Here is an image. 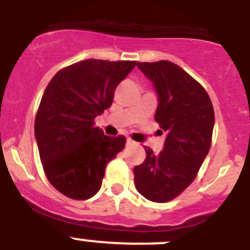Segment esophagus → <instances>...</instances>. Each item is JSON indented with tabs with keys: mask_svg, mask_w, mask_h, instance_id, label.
Here are the masks:
<instances>
[{
	"mask_svg": "<svg viewBox=\"0 0 250 250\" xmlns=\"http://www.w3.org/2000/svg\"><path fill=\"white\" fill-rule=\"evenodd\" d=\"M126 145H127V146H131V145H135V143H134V141H132L131 139H127V140H126Z\"/></svg>",
	"mask_w": 250,
	"mask_h": 250,
	"instance_id": "34e87169",
	"label": "esophagus"
}]
</instances>
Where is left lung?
I'll return each instance as SVG.
<instances>
[{
    "label": "left lung",
    "instance_id": "1",
    "mask_svg": "<svg viewBox=\"0 0 250 250\" xmlns=\"http://www.w3.org/2000/svg\"><path fill=\"white\" fill-rule=\"evenodd\" d=\"M136 66L155 87V121L167 139L158 155L144 147V163L134 167L135 187L147 200L167 203L196 178L210 149L214 109L204 87L180 66L165 60Z\"/></svg>",
    "mask_w": 250,
    "mask_h": 250
}]
</instances>
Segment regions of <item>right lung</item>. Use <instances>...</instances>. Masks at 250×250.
I'll return each mask as SVG.
<instances>
[{"label": "right lung", "instance_id": "right-lung-1", "mask_svg": "<svg viewBox=\"0 0 250 250\" xmlns=\"http://www.w3.org/2000/svg\"><path fill=\"white\" fill-rule=\"evenodd\" d=\"M136 63L83 60L48 83L35 119V138L48 182L63 195L94 196L107 163L125 147V136H106L94 120L111 106L116 86Z\"/></svg>", "mask_w": 250, "mask_h": 250}]
</instances>
